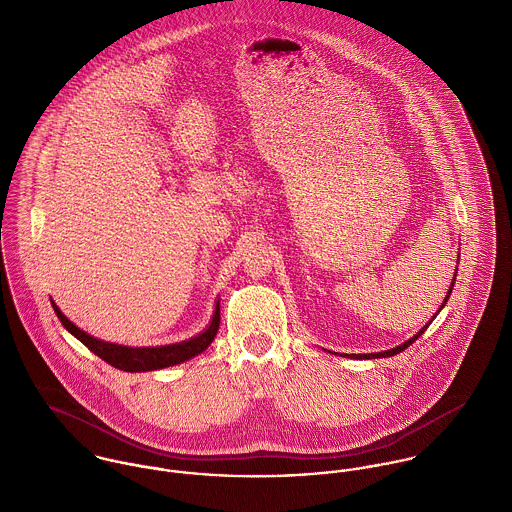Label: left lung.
Returning <instances> with one entry per match:
<instances>
[{
	"label": "left lung",
	"instance_id": "1",
	"mask_svg": "<svg viewBox=\"0 0 512 512\" xmlns=\"http://www.w3.org/2000/svg\"><path fill=\"white\" fill-rule=\"evenodd\" d=\"M457 264H459V254H457ZM455 278H457V270H455V274H453V280H451V286H449V290H447V295H445V299H443V303H441V307L447 303V299H449V295H451V290H453V284H455ZM441 307H439L438 311H441ZM438 315V313H436ZM428 329V325L426 327H422L412 339H408V341H404L402 345H398V347H394V349H390V351H382V353H370L368 357L365 355V359H382V357H394V355H398V353H402L404 349H408L424 331Z\"/></svg>",
	"mask_w": 512,
	"mask_h": 512
}]
</instances>
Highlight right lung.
I'll return each mask as SVG.
<instances>
[{"label": "right lung", "instance_id": "obj_1", "mask_svg": "<svg viewBox=\"0 0 512 512\" xmlns=\"http://www.w3.org/2000/svg\"><path fill=\"white\" fill-rule=\"evenodd\" d=\"M53 309L57 313V317L61 319L63 327L74 335L82 345H86L94 355H98L102 361H106L108 365L126 372H146V370H157V368H167V366L181 365L197 355H201L205 349H209V345L215 341L217 331L220 325V303L215 307L213 319L209 323V327L199 333L197 337L183 341V343H175V345H165V347H128V345H118V343H108L102 339H96L92 335H88L86 331H82L80 327H76L73 321L59 309V305L51 299Z\"/></svg>", "mask_w": 512, "mask_h": 512}]
</instances>
